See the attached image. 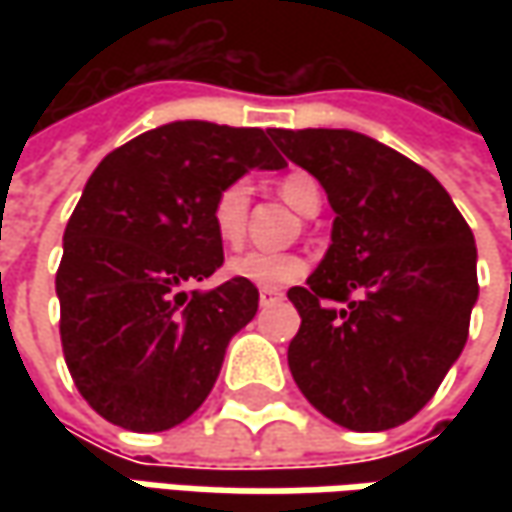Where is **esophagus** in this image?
<instances>
[{
  "mask_svg": "<svg viewBox=\"0 0 512 512\" xmlns=\"http://www.w3.org/2000/svg\"><path fill=\"white\" fill-rule=\"evenodd\" d=\"M282 296H285V293L276 290V287H262V290H259V302H262V305H270V302H276V299H282Z\"/></svg>",
  "mask_w": 512,
  "mask_h": 512,
  "instance_id": "34e87169",
  "label": "esophagus"
}]
</instances>
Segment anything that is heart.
<instances>
[{"label":"heart","mask_w":512,"mask_h":512,"mask_svg":"<svg viewBox=\"0 0 512 512\" xmlns=\"http://www.w3.org/2000/svg\"><path fill=\"white\" fill-rule=\"evenodd\" d=\"M279 193L287 205L296 207L299 213L313 216L322 205V193L319 185L307 176V173H287L279 179ZM247 207H250V185L236 179L225 185L213 205H210V225L216 239L225 247L242 245L247 227ZM307 270L305 256L299 253H270V250H247L239 253L227 262V276L242 279L250 285L279 287L290 285L296 279H302Z\"/></svg>","instance_id":"heart-1"}]
</instances>
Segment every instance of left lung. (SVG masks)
<instances>
[{"label":"left lung","instance_id":"left-lung-1","mask_svg":"<svg viewBox=\"0 0 512 512\" xmlns=\"http://www.w3.org/2000/svg\"><path fill=\"white\" fill-rule=\"evenodd\" d=\"M325 187V259L287 299V347L305 399L347 430H390L433 399L479 299L476 239L433 173L356 130H270Z\"/></svg>","mask_w":512,"mask_h":512}]
</instances>
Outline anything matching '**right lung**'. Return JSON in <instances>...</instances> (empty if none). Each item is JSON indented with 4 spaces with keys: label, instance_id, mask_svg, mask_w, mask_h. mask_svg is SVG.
Returning a JSON list of instances; mask_svg holds the SVG:
<instances>
[{
    "label": "right lung",
    "instance_id": "right-lung-1",
    "mask_svg": "<svg viewBox=\"0 0 512 512\" xmlns=\"http://www.w3.org/2000/svg\"><path fill=\"white\" fill-rule=\"evenodd\" d=\"M250 168H285L270 130L187 119L130 139L90 173L65 227L56 296L70 376L102 419L159 433L213 390L259 290L242 279L187 287L225 262L210 205Z\"/></svg>",
    "mask_w": 512,
    "mask_h": 512
}]
</instances>
